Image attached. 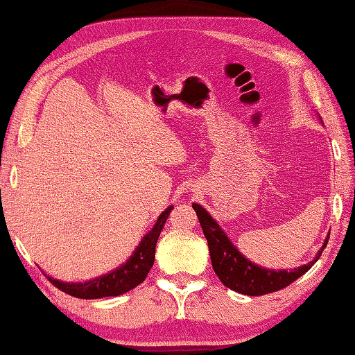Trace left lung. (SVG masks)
<instances>
[{"mask_svg": "<svg viewBox=\"0 0 355 355\" xmlns=\"http://www.w3.org/2000/svg\"><path fill=\"white\" fill-rule=\"evenodd\" d=\"M320 116V115H318ZM322 120V116H320ZM323 123V121H322ZM193 211L197 212L201 229L209 246V254L212 260V268L215 274L218 275L221 283L226 288L235 291V293L245 295H265L269 293L289 286L295 282L298 277L306 274L314 266V263L320 259L323 249L328 245L329 234L326 235L322 248L318 249L314 259L303 266L294 269H269L255 265L249 259H246L237 248H235L231 239L217 223V220L212 218V215L207 212L203 206L198 203L192 205Z\"/></svg>", "mask_w": 355, "mask_h": 355, "instance_id": "1", "label": "left lung"}]
</instances>
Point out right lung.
<instances>
[{
  "instance_id": "obj_1",
  "label": "right lung",
  "mask_w": 355,
  "mask_h": 355,
  "mask_svg": "<svg viewBox=\"0 0 355 355\" xmlns=\"http://www.w3.org/2000/svg\"><path fill=\"white\" fill-rule=\"evenodd\" d=\"M173 206H168L158 215L154 227L148 234L143 235L141 241L138 243L135 251L132 252L129 259L110 270L107 274H103L96 279L87 282H61L58 279L47 275L46 277L55 286L61 289L62 293L73 295L76 298H101V297H116L124 293H129L130 289L137 288L148 277L149 270L155 260V246L157 240L162 234L166 220H168Z\"/></svg>"
}]
</instances>
